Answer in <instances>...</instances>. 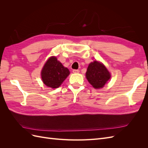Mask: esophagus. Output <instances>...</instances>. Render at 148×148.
Masks as SVG:
<instances>
[{
	"label": "esophagus",
	"mask_w": 148,
	"mask_h": 148,
	"mask_svg": "<svg viewBox=\"0 0 148 148\" xmlns=\"http://www.w3.org/2000/svg\"><path fill=\"white\" fill-rule=\"evenodd\" d=\"M73 73H79V70H73Z\"/></svg>",
	"instance_id": "1"
}]
</instances>
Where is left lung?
I'll return each mask as SVG.
<instances>
[{
    "instance_id": "1",
    "label": "left lung",
    "mask_w": 148,
    "mask_h": 148,
    "mask_svg": "<svg viewBox=\"0 0 148 148\" xmlns=\"http://www.w3.org/2000/svg\"><path fill=\"white\" fill-rule=\"evenodd\" d=\"M86 77L89 83L96 88H102L110 78V74L105 66L97 61L89 65Z\"/></svg>"
}]
</instances>
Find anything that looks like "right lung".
<instances>
[{
  "instance_id": "add662e5",
  "label": "right lung",
  "mask_w": 148,
  "mask_h": 148,
  "mask_svg": "<svg viewBox=\"0 0 148 148\" xmlns=\"http://www.w3.org/2000/svg\"><path fill=\"white\" fill-rule=\"evenodd\" d=\"M70 74L69 69L64 67L57 58H49L41 71L42 82L47 86L57 88L60 86Z\"/></svg>"
}]
</instances>
